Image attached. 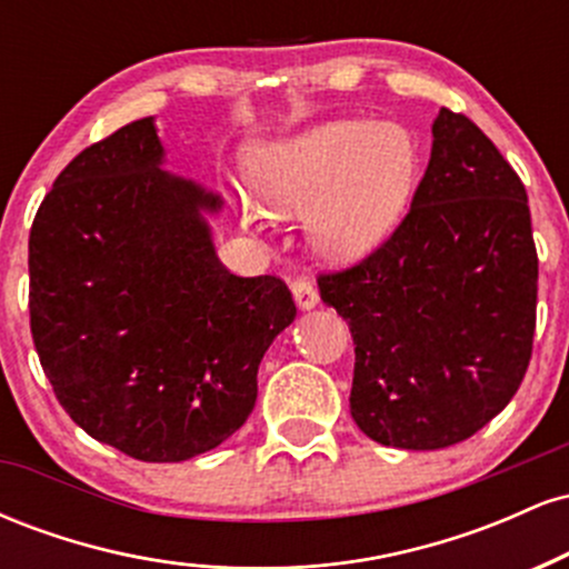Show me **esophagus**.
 I'll return each mask as SVG.
<instances>
[{"label":"esophagus","mask_w":569,"mask_h":569,"mask_svg":"<svg viewBox=\"0 0 569 569\" xmlns=\"http://www.w3.org/2000/svg\"><path fill=\"white\" fill-rule=\"evenodd\" d=\"M291 293H293V302H297L299 310H312L318 305V291L310 280L299 278L291 283Z\"/></svg>","instance_id":"34e87169"}]
</instances>
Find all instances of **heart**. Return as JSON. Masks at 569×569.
Masks as SVG:
<instances>
[{"label":"heart","mask_w":569,"mask_h":569,"mask_svg":"<svg viewBox=\"0 0 569 569\" xmlns=\"http://www.w3.org/2000/svg\"><path fill=\"white\" fill-rule=\"evenodd\" d=\"M420 149L396 122L342 117L262 143L251 154V184L264 211L307 213L321 257L352 264L377 251L407 211ZM240 217L259 224V206L238 194Z\"/></svg>","instance_id":"1"}]
</instances>
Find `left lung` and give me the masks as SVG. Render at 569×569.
<instances>
[{
  "mask_svg": "<svg viewBox=\"0 0 569 569\" xmlns=\"http://www.w3.org/2000/svg\"><path fill=\"white\" fill-rule=\"evenodd\" d=\"M411 211L352 270L318 278L356 342L350 415L382 447L443 449L506 409L532 352L527 192L468 117L441 109Z\"/></svg>",
  "mask_w": 569,
  "mask_h": 569,
  "instance_id": "left-lung-1",
  "label": "left lung"
}]
</instances>
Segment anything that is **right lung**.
Listing matches in <instances>:
<instances>
[{
	"label": "right lung",
	"instance_id": "right-lung-1",
	"mask_svg": "<svg viewBox=\"0 0 569 569\" xmlns=\"http://www.w3.org/2000/svg\"><path fill=\"white\" fill-rule=\"evenodd\" d=\"M166 162L154 117L130 122L63 168L29 238L31 335L58 401L143 462L230 439L297 316L283 280L221 264L208 219L224 200Z\"/></svg>",
	"mask_w": 569,
	"mask_h": 569
}]
</instances>
